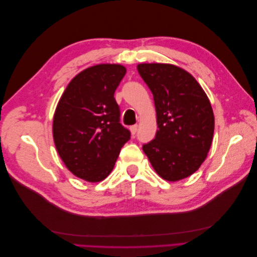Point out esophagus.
I'll use <instances>...</instances> for the list:
<instances>
[{"instance_id":"obj_1","label":"esophagus","mask_w":257,"mask_h":257,"mask_svg":"<svg viewBox=\"0 0 257 257\" xmlns=\"http://www.w3.org/2000/svg\"><path fill=\"white\" fill-rule=\"evenodd\" d=\"M137 130H138V125L137 124H134V125H132V127H130V132H132V134L134 136L136 135V133H137Z\"/></svg>"}]
</instances>
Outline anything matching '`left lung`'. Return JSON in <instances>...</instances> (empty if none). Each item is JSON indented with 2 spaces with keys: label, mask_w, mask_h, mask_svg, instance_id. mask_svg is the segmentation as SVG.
<instances>
[{
  "label": "left lung",
  "mask_w": 257,
  "mask_h": 257,
  "mask_svg": "<svg viewBox=\"0 0 257 257\" xmlns=\"http://www.w3.org/2000/svg\"><path fill=\"white\" fill-rule=\"evenodd\" d=\"M154 95L158 130L143 146L155 171L167 181L194 173L210 150L214 114L204 90L187 70L171 64H139Z\"/></svg>",
  "instance_id": "left-lung-1"
}]
</instances>
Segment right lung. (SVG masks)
<instances>
[{
    "label": "right lung",
    "instance_id": "1",
    "mask_svg": "<svg viewBox=\"0 0 257 257\" xmlns=\"http://www.w3.org/2000/svg\"><path fill=\"white\" fill-rule=\"evenodd\" d=\"M119 64L86 68L70 80L53 119V138L74 176L99 182L112 171L130 132L120 123L113 94L125 74Z\"/></svg>",
    "mask_w": 257,
    "mask_h": 257
}]
</instances>
